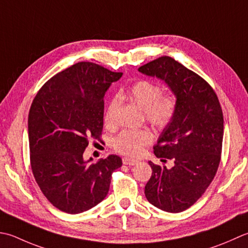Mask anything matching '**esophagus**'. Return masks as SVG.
I'll list each match as a JSON object with an SVG mask.
<instances>
[{
    "instance_id": "34e87169",
    "label": "esophagus",
    "mask_w": 248,
    "mask_h": 248,
    "mask_svg": "<svg viewBox=\"0 0 248 248\" xmlns=\"http://www.w3.org/2000/svg\"><path fill=\"white\" fill-rule=\"evenodd\" d=\"M123 163L125 164V166H135V164L138 163V160L129 159V158H124L123 159Z\"/></svg>"
}]
</instances>
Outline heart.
Here are the masks:
<instances>
[{
    "mask_svg": "<svg viewBox=\"0 0 248 248\" xmlns=\"http://www.w3.org/2000/svg\"><path fill=\"white\" fill-rule=\"evenodd\" d=\"M120 99H128L144 110L145 118L156 129H164L171 124L176 111V99L172 93H162L161 87L148 80H140L121 92ZM118 100L111 99L105 108L104 123H115ZM153 140V134L147 129L124 130L114 139V148L124 156L134 157L144 146Z\"/></svg>",
    "mask_w": 248,
    "mask_h": 248,
    "instance_id": "1",
    "label": "heart"
}]
</instances>
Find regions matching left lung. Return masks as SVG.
<instances>
[{"label": "left lung", "mask_w": 248, "mask_h": 248, "mask_svg": "<svg viewBox=\"0 0 248 248\" xmlns=\"http://www.w3.org/2000/svg\"><path fill=\"white\" fill-rule=\"evenodd\" d=\"M142 74L163 80L176 98V111L154 146L157 158L174 166L148 161L152 177L145 186L149 203L169 213L187 210L210 186L220 162L224 116L215 91L171 57L139 67Z\"/></svg>", "instance_id": "obj_1"}]
</instances>
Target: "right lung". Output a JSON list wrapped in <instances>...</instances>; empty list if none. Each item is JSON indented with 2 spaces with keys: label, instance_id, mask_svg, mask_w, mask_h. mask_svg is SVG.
I'll return each instance as SVG.
<instances>
[{
  "label": "right lung",
  "instance_id": "obj_1",
  "mask_svg": "<svg viewBox=\"0 0 248 248\" xmlns=\"http://www.w3.org/2000/svg\"><path fill=\"white\" fill-rule=\"evenodd\" d=\"M123 73L78 62L58 73L34 98L28 119L33 175L48 201L69 214L90 210L108 196L111 174L123 166L109 155L84 159L89 139L103 129L104 95Z\"/></svg>",
  "mask_w": 248,
  "mask_h": 248
}]
</instances>
